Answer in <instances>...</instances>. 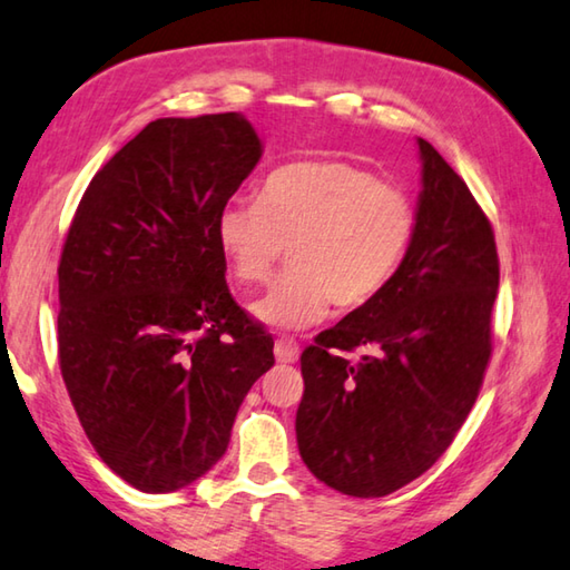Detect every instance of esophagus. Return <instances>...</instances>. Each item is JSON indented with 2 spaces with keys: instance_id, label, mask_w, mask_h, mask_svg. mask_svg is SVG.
I'll list each match as a JSON object with an SVG mask.
<instances>
[{
  "instance_id": "obj_1",
  "label": "esophagus",
  "mask_w": 570,
  "mask_h": 570,
  "mask_svg": "<svg viewBox=\"0 0 570 570\" xmlns=\"http://www.w3.org/2000/svg\"><path fill=\"white\" fill-rule=\"evenodd\" d=\"M297 355H301V345H297L293 337H277L275 341V357L277 363H295Z\"/></svg>"
}]
</instances>
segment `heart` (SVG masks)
Returning <instances> with one entry per match:
<instances>
[{"label": "heart", "instance_id": "heart-1", "mask_svg": "<svg viewBox=\"0 0 570 570\" xmlns=\"http://www.w3.org/2000/svg\"><path fill=\"white\" fill-rule=\"evenodd\" d=\"M415 205L343 159H297L273 169L255 205L219 209L215 239L239 285H265L291 247V273L249 305L279 331L321 323L331 311L371 305L401 269L415 237Z\"/></svg>", "mask_w": 570, "mask_h": 570}]
</instances>
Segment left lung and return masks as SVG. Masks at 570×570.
I'll use <instances>...</instances> for the list:
<instances>
[{"label":"left lung","instance_id":"obj_1","mask_svg":"<svg viewBox=\"0 0 570 570\" xmlns=\"http://www.w3.org/2000/svg\"><path fill=\"white\" fill-rule=\"evenodd\" d=\"M415 237L391 285L301 357L295 417L311 473L353 498L423 475L453 443L491 357L498 293L493 229L461 175L417 137ZM363 350L357 362L345 352Z\"/></svg>","mask_w":570,"mask_h":570}]
</instances>
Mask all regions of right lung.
<instances>
[{"mask_svg": "<svg viewBox=\"0 0 570 570\" xmlns=\"http://www.w3.org/2000/svg\"><path fill=\"white\" fill-rule=\"evenodd\" d=\"M263 157L245 115L163 117L92 177L59 259V367L89 443L142 493L225 455L273 337L225 283L219 209Z\"/></svg>", "mask_w": 570, "mask_h": 570, "instance_id": "right-lung-1", "label": "right lung"}]
</instances>
